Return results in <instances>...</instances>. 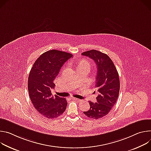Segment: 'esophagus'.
Listing matches in <instances>:
<instances>
[{"mask_svg": "<svg viewBox=\"0 0 151 151\" xmlns=\"http://www.w3.org/2000/svg\"><path fill=\"white\" fill-rule=\"evenodd\" d=\"M72 99L76 100V101H80L81 99H78V98H74V97H72Z\"/></svg>", "mask_w": 151, "mask_h": 151, "instance_id": "obj_1", "label": "esophagus"}]
</instances>
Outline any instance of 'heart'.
<instances>
[{"label": "heart", "instance_id": "1", "mask_svg": "<svg viewBox=\"0 0 151 151\" xmlns=\"http://www.w3.org/2000/svg\"><path fill=\"white\" fill-rule=\"evenodd\" d=\"M81 63H85V64H87V65H88V63L86 62H83Z\"/></svg>", "mask_w": 151, "mask_h": 151}]
</instances>
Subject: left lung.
Masks as SVG:
<instances>
[{
    "mask_svg": "<svg viewBox=\"0 0 151 151\" xmlns=\"http://www.w3.org/2000/svg\"><path fill=\"white\" fill-rule=\"evenodd\" d=\"M81 55L89 57L96 63L95 88L99 92L97 102L89 101L90 109L83 113L89 118L100 119L107 115L116 103L120 90L119 74L113 61L106 54L91 50Z\"/></svg>",
    "mask_w": 151,
    "mask_h": 151,
    "instance_id": "8db88e82",
    "label": "left lung"
}]
</instances>
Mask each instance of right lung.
Wrapping results in <instances>:
<instances>
[{"label":"right lung","instance_id":"obj_1","mask_svg":"<svg viewBox=\"0 0 151 151\" xmlns=\"http://www.w3.org/2000/svg\"><path fill=\"white\" fill-rule=\"evenodd\" d=\"M72 56L59 50H49L37 59L31 68L27 82L29 97L37 111L47 118H58L66 110V99L53 96L51 90L61 67Z\"/></svg>","mask_w":151,"mask_h":151}]
</instances>
